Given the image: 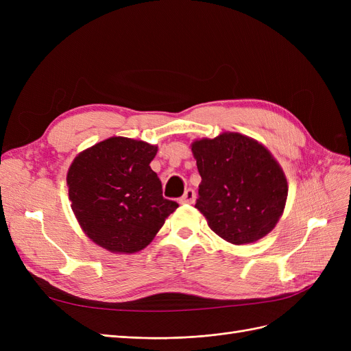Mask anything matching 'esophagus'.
I'll return each instance as SVG.
<instances>
[{
    "label": "esophagus",
    "mask_w": 351,
    "mask_h": 351,
    "mask_svg": "<svg viewBox=\"0 0 351 351\" xmlns=\"http://www.w3.org/2000/svg\"><path fill=\"white\" fill-rule=\"evenodd\" d=\"M195 199H196L195 190L193 189H187L186 192H184V195L180 197V204H193Z\"/></svg>",
    "instance_id": "obj_1"
}]
</instances>
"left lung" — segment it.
<instances>
[{"mask_svg": "<svg viewBox=\"0 0 351 351\" xmlns=\"http://www.w3.org/2000/svg\"><path fill=\"white\" fill-rule=\"evenodd\" d=\"M192 152L202 177L195 208L215 234L239 246L274 230L289 183L267 147L249 136L224 132L195 141Z\"/></svg>", "mask_w": 351, "mask_h": 351, "instance_id": "obj_1", "label": "left lung"}]
</instances>
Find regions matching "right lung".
Here are the masks:
<instances>
[{
  "label": "right lung",
  "mask_w": 351,
  "mask_h": 351,
  "mask_svg": "<svg viewBox=\"0 0 351 351\" xmlns=\"http://www.w3.org/2000/svg\"><path fill=\"white\" fill-rule=\"evenodd\" d=\"M158 146L108 137L82 151L69 168V199L80 228L111 253H136L149 244L178 208L162 197L151 161Z\"/></svg>",
  "instance_id": "1"
}]
</instances>
